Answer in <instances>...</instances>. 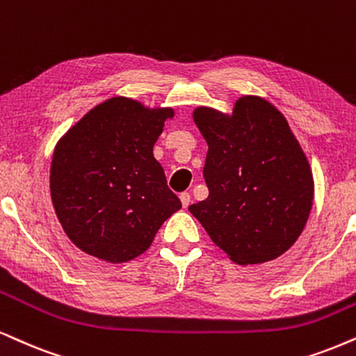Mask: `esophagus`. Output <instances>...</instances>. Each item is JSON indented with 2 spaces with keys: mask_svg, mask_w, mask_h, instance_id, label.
Instances as JSON below:
<instances>
[{
  "mask_svg": "<svg viewBox=\"0 0 356 356\" xmlns=\"http://www.w3.org/2000/svg\"><path fill=\"white\" fill-rule=\"evenodd\" d=\"M179 197H181V202H182L184 209H186V207H188V204H191V193H188V192H182Z\"/></svg>",
  "mask_w": 356,
  "mask_h": 356,
  "instance_id": "34e87169",
  "label": "esophagus"
}]
</instances>
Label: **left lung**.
Returning a JSON list of instances; mask_svg holds the SVG:
<instances>
[{
	"mask_svg": "<svg viewBox=\"0 0 356 356\" xmlns=\"http://www.w3.org/2000/svg\"><path fill=\"white\" fill-rule=\"evenodd\" d=\"M209 197L188 207L211 241L238 264L266 263L294 245L314 200L309 161L281 111L241 97L232 115L199 106Z\"/></svg>",
	"mask_w": 356,
	"mask_h": 356,
	"instance_id": "left-lung-1",
	"label": "left lung"
}]
</instances>
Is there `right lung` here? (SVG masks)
Here are the masks:
<instances>
[{
  "label": "right lung",
  "instance_id": "obj_1",
  "mask_svg": "<svg viewBox=\"0 0 356 356\" xmlns=\"http://www.w3.org/2000/svg\"><path fill=\"white\" fill-rule=\"evenodd\" d=\"M172 108H146L115 97L90 110L57 143L51 197L77 248L108 263H126L149 248L181 209L152 147Z\"/></svg>",
  "mask_w": 356,
  "mask_h": 356
}]
</instances>
